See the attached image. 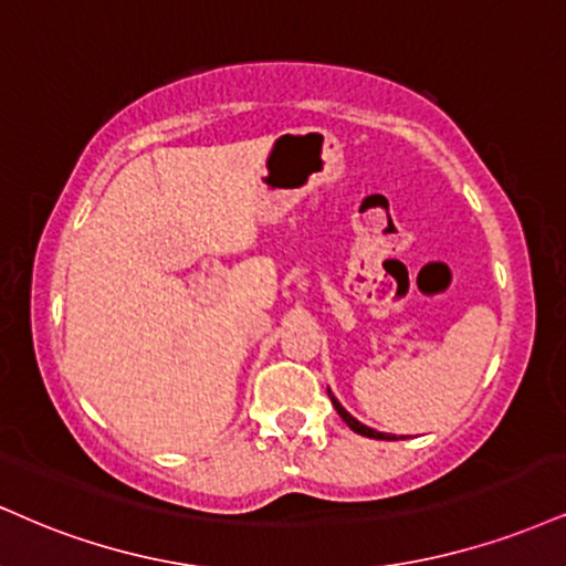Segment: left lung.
<instances>
[{
    "label": "left lung",
    "mask_w": 566,
    "mask_h": 566,
    "mask_svg": "<svg viewBox=\"0 0 566 566\" xmlns=\"http://www.w3.org/2000/svg\"><path fill=\"white\" fill-rule=\"evenodd\" d=\"M329 398H332V406H335V408H337V413H339V417H343V421H345V424H348V427H350V430H353V432L364 434V438H374V440H387V438H390V434H385V432H377V430H371V427L360 424V421H358V419H353V417H350V413H348V411H345V408H343V406H339V400H337V398H335V395H332V392H329Z\"/></svg>",
    "instance_id": "obj_1"
}]
</instances>
